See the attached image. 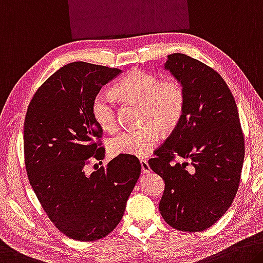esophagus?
Instances as JSON below:
<instances>
[{
	"label": "esophagus",
	"mask_w": 263,
	"mask_h": 263,
	"mask_svg": "<svg viewBox=\"0 0 263 263\" xmlns=\"http://www.w3.org/2000/svg\"><path fill=\"white\" fill-rule=\"evenodd\" d=\"M140 167H141V172L143 173H149V171H151V168H149L148 166V162L146 160H140Z\"/></svg>",
	"instance_id": "esophagus-1"
}]
</instances>
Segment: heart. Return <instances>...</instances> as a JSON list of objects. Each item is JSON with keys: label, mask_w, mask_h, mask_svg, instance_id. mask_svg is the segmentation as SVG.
<instances>
[{"label": "heart", "mask_w": 263, "mask_h": 263, "mask_svg": "<svg viewBox=\"0 0 263 263\" xmlns=\"http://www.w3.org/2000/svg\"><path fill=\"white\" fill-rule=\"evenodd\" d=\"M114 93L126 102L140 104V123L145 126L118 133L109 143L112 154L145 157L160 139V132L176 130L185 114L186 91L180 79L135 69L114 86ZM91 116L104 131L114 132L118 125L114 98L98 92L91 102Z\"/></svg>", "instance_id": "heart-1"}]
</instances>
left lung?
<instances>
[{
  "label": "left lung",
  "mask_w": 263,
  "mask_h": 263,
  "mask_svg": "<svg viewBox=\"0 0 263 263\" xmlns=\"http://www.w3.org/2000/svg\"><path fill=\"white\" fill-rule=\"evenodd\" d=\"M165 69L184 84L185 114L148 165L165 181L159 202L165 221L181 232H202L226 213L239 189L245 158L239 112L211 66L172 53ZM177 156L189 162L178 163Z\"/></svg>",
  "instance_id": "left-lung-1"
}]
</instances>
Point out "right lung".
Listing matches in <instances>:
<instances>
[{
	"label": "right lung",
	"instance_id": "right-lung-1",
	"mask_svg": "<svg viewBox=\"0 0 263 263\" xmlns=\"http://www.w3.org/2000/svg\"><path fill=\"white\" fill-rule=\"evenodd\" d=\"M122 70L73 62L51 74L29 103L24 119V162L29 182L51 222L70 239L96 241L114 231L140 176V162L119 154L102 160L103 128L91 102Z\"/></svg>",
	"mask_w": 263,
	"mask_h": 263
}]
</instances>
